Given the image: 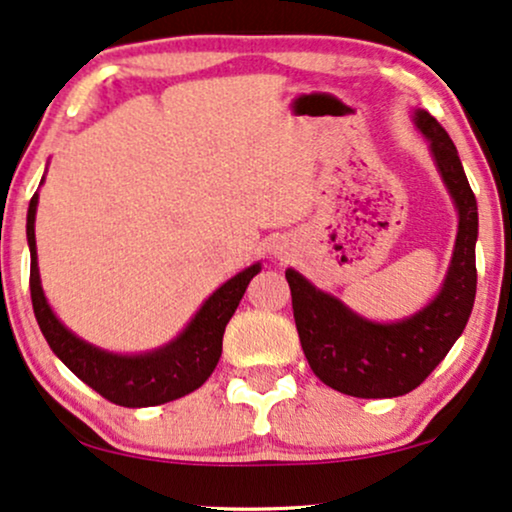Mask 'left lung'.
I'll use <instances>...</instances> for the list:
<instances>
[{
	"mask_svg": "<svg viewBox=\"0 0 512 512\" xmlns=\"http://www.w3.org/2000/svg\"><path fill=\"white\" fill-rule=\"evenodd\" d=\"M413 121L430 142L432 159L458 211L456 246L437 296L408 318L377 323L315 287L299 270L285 273L308 365L327 387L358 399H391L420 387L463 334L475 304L477 199L446 130L422 109L413 113Z\"/></svg>",
	"mask_w": 512,
	"mask_h": 512,
	"instance_id": "1",
	"label": "left lung"
}]
</instances>
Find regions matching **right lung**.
Instances as JSON below:
<instances>
[{
	"mask_svg": "<svg viewBox=\"0 0 512 512\" xmlns=\"http://www.w3.org/2000/svg\"><path fill=\"white\" fill-rule=\"evenodd\" d=\"M44 182V178H42ZM40 194H33L28 206L25 235L30 246V296L37 325L47 339L49 349L61 358L73 375L92 387L104 399L125 408H147L175 401L199 389L216 370L223 353L225 325L237 311L239 301L249 287L251 277L261 273V263L244 268L242 273L223 282L216 292L201 304L192 320L178 337L154 351L144 353H113L99 349L78 334L68 330L56 318L42 292L40 268H37L35 246V213Z\"/></svg>",
	"mask_w": 512,
	"mask_h": 512,
	"instance_id": "obj_1",
	"label": "right lung"
}]
</instances>
